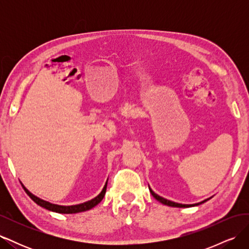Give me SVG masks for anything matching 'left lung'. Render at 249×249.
I'll return each instance as SVG.
<instances>
[{"mask_svg":"<svg viewBox=\"0 0 249 249\" xmlns=\"http://www.w3.org/2000/svg\"><path fill=\"white\" fill-rule=\"evenodd\" d=\"M149 191H150V193H152V195L153 196L158 200V201H160L161 203H163V205H166V206H169V207H176V208H188V207H194V206H198V205H201V203H203L205 201H207V200H209V198L208 199H206V200H203V201H201V202H198V203H194V205H182V203H178V202H173V201H170V200H168V199H165V198H163V197H161V196H159V195L158 194H156L152 189H150L149 188Z\"/></svg>","mask_w":249,"mask_h":249,"instance_id":"1","label":"left lung"}]
</instances>
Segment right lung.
I'll list each match as a JSON object with an SVG mask.
<instances>
[{"mask_svg": "<svg viewBox=\"0 0 249 249\" xmlns=\"http://www.w3.org/2000/svg\"><path fill=\"white\" fill-rule=\"evenodd\" d=\"M22 185V184H21ZM24 187V189L26 191V193L29 195L30 197L33 201H35L37 205L47 209L49 211H53V212H56V213H61V214H74V213H80V212H84V211H88L90 209H92L93 207H95L96 205H99V203L102 201V199L105 196V193H106L107 190V183L105 185L103 191L97 195L96 197H94L93 199L86 201L84 203H80V205H76V206H58V205H54V203H51L49 201L46 200H42L40 198H38L35 195H33L31 192H30L28 189H26L25 186L22 185Z\"/></svg>", "mask_w": 249, "mask_h": 249, "instance_id": "right-lung-1", "label": "right lung"}]
</instances>
